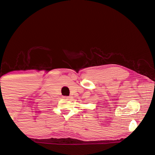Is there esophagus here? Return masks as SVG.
Segmentation results:
<instances>
[{
    "label": "esophagus",
    "mask_w": 155,
    "mask_h": 155,
    "mask_svg": "<svg viewBox=\"0 0 155 155\" xmlns=\"http://www.w3.org/2000/svg\"><path fill=\"white\" fill-rule=\"evenodd\" d=\"M64 98H65V99H67V100H68V99H70L71 98H70V96H64Z\"/></svg>",
    "instance_id": "1"
}]
</instances>
